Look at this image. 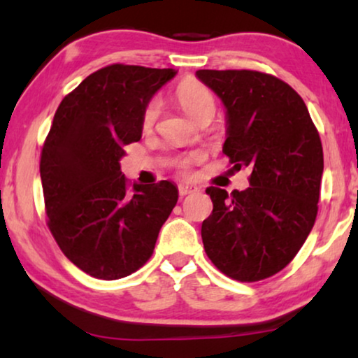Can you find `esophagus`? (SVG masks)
Wrapping results in <instances>:
<instances>
[{"label": "esophagus", "instance_id": "1", "mask_svg": "<svg viewBox=\"0 0 358 358\" xmlns=\"http://www.w3.org/2000/svg\"><path fill=\"white\" fill-rule=\"evenodd\" d=\"M196 191H199V188H197L196 185H189V183L178 185L180 196H188V194H192V192H196Z\"/></svg>", "mask_w": 358, "mask_h": 358}]
</instances>
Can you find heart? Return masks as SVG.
<instances>
[{"label":"heart","mask_w":358,"mask_h":358,"mask_svg":"<svg viewBox=\"0 0 358 358\" xmlns=\"http://www.w3.org/2000/svg\"><path fill=\"white\" fill-rule=\"evenodd\" d=\"M177 99L180 105L183 106V110L196 121H201L207 116L213 117L215 115L217 103H215L213 94L210 92L208 87L199 81H194V79H188V81L180 84L177 89ZM159 115H161V100L151 99L145 105L143 113H141V126H143V129H151L155 126ZM199 157V155H192L191 157L180 161L178 166L181 170H188L189 164L197 161Z\"/></svg>","instance_id":"obj_1"}]
</instances>
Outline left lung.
Segmentation results:
<instances>
[{"mask_svg":"<svg viewBox=\"0 0 358 358\" xmlns=\"http://www.w3.org/2000/svg\"><path fill=\"white\" fill-rule=\"evenodd\" d=\"M226 108L223 152L250 167V188L210 186L202 223L207 257L231 279L257 282L296 257L317 217L323 150L308 106L282 79L253 70H199Z\"/></svg>","mask_w":358,"mask_h":358,"instance_id":"left-lung-1","label":"left lung"}]
</instances>
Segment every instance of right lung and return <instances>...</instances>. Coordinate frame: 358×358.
Listing matches in <instances>:
<instances>
[{
  "mask_svg": "<svg viewBox=\"0 0 358 358\" xmlns=\"http://www.w3.org/2000/svg\"><path fill=\"white\" fill-rule=\"evenodd\" d=\"M177 71L115 64L89 75L62 100L44 141L39 173L48 226L65 257L103 280L150 259L178 201L167 180L129 183L126 145L141 138V113Z\"/></svg>",
  "mask_w": 358,
  "mask_h": 358,
  "instance_id": "1",
  "label": "right lung"
}]
</instances>
